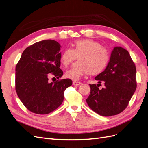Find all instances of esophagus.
<instances>
[{"instance_id":"1","label":"esophagus","mask_w":148,"mask_h":148,"mask_svg":"<svg viewBox=\"0 0 148 148\" xmlns=\"http://www.w3.org/2000/svg\"><path fill=\"white\" fill-rule=\"evenodd\" d=\"M80 84H81V82H76V81L73 82V84L75 85V86H78V85H79Z\"/></svg>"}]
</instances>
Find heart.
I'll list each match as a JSON object with an SVG mask.
<instances>
[{
	"instance_id": "b5f03b06",
	"label": "heart",
	"mask_w": 148,
	"mask_h": 148,
	"mask_svg": "<svg viewBox=\"0 0 148 148\" xmlns=\"http://www.w3.org/2000/svg\"><path fill=\"white\" fill-rule=\"evenodd\" d=\"M78 61L66 71V78L78 79L87 73L89 75L99 74L104 70L109 60L108 51L101 44L91 39H79L71 44L62 52L60 61L64 66L69 65L76 59Z\"/></svg>"
}]
</instances>
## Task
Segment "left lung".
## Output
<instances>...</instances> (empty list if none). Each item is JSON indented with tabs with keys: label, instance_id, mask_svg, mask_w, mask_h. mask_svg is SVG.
Segmentation results:
<instances>
[{
	"label": "left lung",
	"instance_id": "left-lung-1",
	"mask_svg": "<svg viewBox=\"0 0 148 148\" xmlns=\"http://www.w3.org/2000/svg\"><path fill=\"white\" fill-rule=\"evenodd\" d=\"M95 79L99 84H89L91 92L86 99L89 107L105 117L122 112L136 89V66L129 52L115 47L106 69ZM101 82L105 86L100 89L98 84Z\"/></svg>",
	"mask_w": 148,
	"mask_h": 148
}]
</instances>
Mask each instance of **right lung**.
<instances>
[{
  "label": "right lung",
  "instance_id": "add662e5",
  "mask_svg": "<svg viewBox=\"0 0 148 148\" xmlns=\"http://www.w3.org/2000/svg\"><path fill=\"white\" fill-rule=\"evenodd\" d=\"M60 44L53 40L37 42L22 53L15 69V89L23 105L37 114H47L58 108L64 91L72 84L70 79L49 82L50 75L61 78ZM51 73V74H49Z\"/></svg>",
  "mask_w": 148,
  "mask_h": 148
}]
</instances>
